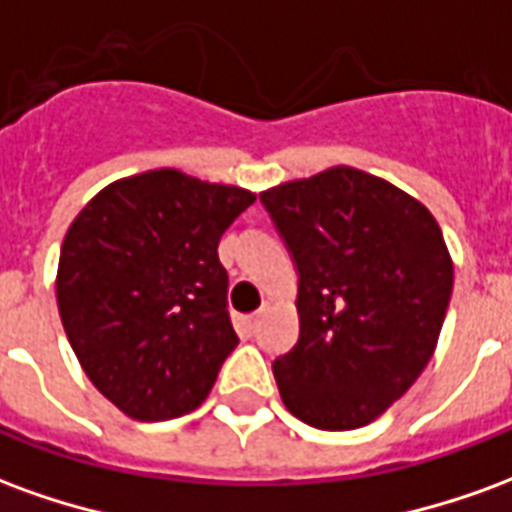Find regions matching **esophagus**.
<instances>
[{
  "instance_id": "esophagus-1",
  "label": "esophagus",
  "mask_w": 512,
  "mask_h": 512,
  "mask_svg": "<svg viewBox=\"0 0 512 512\" xmlns=\"http://www.w3.org/2000/svg\"><path fill=\"white\" fill-rule=\"evenodd\" d=\"M263 315H266V307H263V310L252 312V315L246 318V329H249V332H255L257 326H260V321H263Z\"/></svg>"
}]
</instances>
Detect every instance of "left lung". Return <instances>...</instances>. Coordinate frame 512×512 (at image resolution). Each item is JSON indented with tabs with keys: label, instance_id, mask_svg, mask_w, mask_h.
Listing matches in <instances>:
<instances>
[{
	"label": "left lung",
	"instance_id": "8db88e82",
	"mask_svg": "<svg viewBox=\"0 0 512 512\" xmlns=\"http://www.w3.org/2000/svg\"><path fill=\"white\" fill-rule=\"evenodd\" d=\"M299 274V343L274 359L282 403L321 430L373 422L433 356L452 260L430 211L332 167L260 194Z\"/></svg>",
	"mask_w": 512,
	"mask_h": 512
}]
</instances>
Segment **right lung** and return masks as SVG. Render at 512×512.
I'll use <instances>...</instances> for the list:
<instances>
[{
    "mask_svg": "<svg viewBox=\"0 0 512 512\" xmlns=\"http://www.w3.org/2000/svg\"><path fill=\"white\" fill-rule=\"evenodd\" d=\"M255 202L238 186L153 169L109 183L65 233L57 304L98 392L139 422L189 414L238 345L224 230Z\"/></svg>",
    "mask_w": 512,
    "mask_h": 512,
    "instance_id": "add662e5",
    "label": "right lung"
}]
</instances>
